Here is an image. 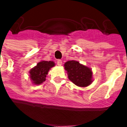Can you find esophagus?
I'll list each match as a JSON object with an SVG mask.
<instances>
[{"label":"esophagus","instance_id":"34e87169","mask_svg":"<svg viewBox=\"0 0 127 127\" xmlns=\"http://www.w3.org/2000/svg\"><path fill=\"white\" fill-rule=\"evenodd\" d=\"M56 63H57V64H58V66H61L62 65V61L61 60H58Z\"/></svg>","mask_w":127,"mask_h":127}]
</instances>
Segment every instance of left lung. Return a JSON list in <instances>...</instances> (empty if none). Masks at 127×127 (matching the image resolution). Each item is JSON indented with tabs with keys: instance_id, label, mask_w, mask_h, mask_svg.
I'll return each mask as SVG.
<instances>
[{
	"instance_id": "left-lung-1",
	"label": "left lung",
	"mask_w": 127,
	"mask_h": 127,
	"mask_svg": "<svg viewBox=\"0 0 127 127\" xmlns=\"http://www.w3.org/2000/svg\"><path fill=\"white\" fill-rule=\"evenodd\" d=\"M64 69L67 71L69 79L75 85L85 87L92 82L93 73L91 69L75 61H67L64 64Z\"/></svg>"
}]
</instances>
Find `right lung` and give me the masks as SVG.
Segmentation results:
<instances>
[{"mask_svg":"<svg viewBox=\"0 0 127 127\" xmlns=\"http://www.w3.org/2000/svg\"><path fill=\"white\" fill-rule=\"evenodd\" d=\"M54 66V63L52 61H41L36 64L35 67L30 71V77L34 84H40L45 80L46 75L51 67Z\"/></svg>","mask_w":127,"mask_h":127,"instance_id":"add662e5","label":"right lung"}]
</instances>
